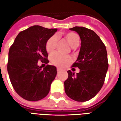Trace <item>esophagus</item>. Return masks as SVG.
Masks as SVG:
<instances>
[{
  "label": "esophagus",
  "instance_id": "esophagus-1",
  "mask_svg": "<svg viewBox=\"0 0 121 121\" xmlns=\"http://www.w3.org/2000/svg\"><path fill=\"white\" fill-rule=\"evenodd\" d=\"M61 69H60V68H57V72H60V71H61Z\"/></svg>",
  "mask_w": 121,
  "mask_h": 121
}]
</instances>
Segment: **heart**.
Returning <instances> with one entry per match:
<instances>
[{
  "label": "heart",
  "mask_w": 121,
  "mask_h": 121,
  "mask_svg": "<svg viewBox=\"0 0 121 121\" xmlns=\"http://www.w3.org/2000/svg\"><path fill=\"white\" fill-rule=\"evenodd\" d=\"M65 39L69 43L71 47H77L80 44V36L75 32H67L64 35ZM58 42L57 35H54L49 37L45 44V48L48 53H52L55 50L56 44ZM50 61L52 64L58 67H63L68 63H71L72 59L70 56L63 55L58 52H55L50 56Z\"/></svg>",
  "instance_id": "obj_1"
}]
</instances>
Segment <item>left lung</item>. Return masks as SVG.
Segmentation results:
<instances>
[{
  "label": "left lung",
  "instance_id": "left-lung-1",
  "mask_svg": "<svg viewBox=\"0 0 121 121\" xmlns=\"http://www.w3.org/2000/svg\"><path fill=\"white\" fill-rule=\"evenodd\" d=\"M76 32L81 39V47L76 61L72 67H78L74 74L67 71L68 78L64 82L67 95L77 102L89 100L101 89L104 84L108 61L106 46L93 30L82 26L70 28Z\"/></svg>",
  "mask_w": 121,
  "mask_h": 121
}]
</instances>
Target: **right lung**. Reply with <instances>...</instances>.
Here are the masks:
<instances>
[{
    "instance_id": "right-lung-1",
    "label": "right lung",
    "mask_w": 121,
    "mask_h": 121,
    "mask_svg": "<svg viewBox=\"0 0 121 121\" xmlns=\"http://www.w3.org/2000/svg\"><path fill=\"white\" fill-rule=\"evenodd\" d=\"M58 29L35 25L17 35L9 50L7 69L12 86L19 96L37 101L47 95L57 74L55 66L42 69L38 61L48 63L45 44Z\"/></svg>"
}]
</instances>
